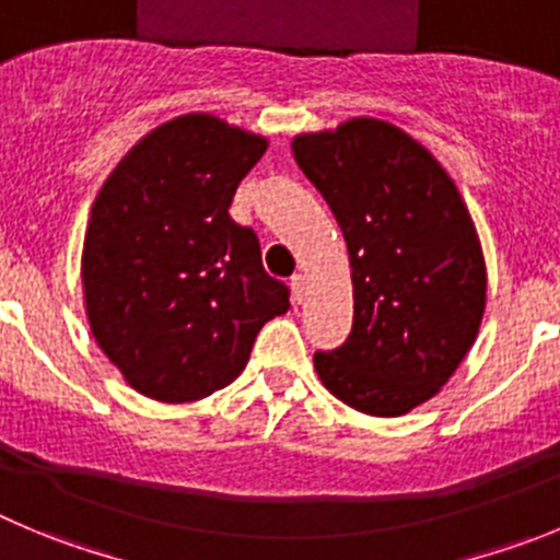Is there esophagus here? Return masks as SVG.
I'll list each match as a JSON object with an SVG mask.
<instances>
[{"label": "esophagus", "mask_w": 560, "mask_h": 560, "mask_svg": "<svg viewBox=\"0 0 560 560\" xmlns=\"http://www.w3.org/2000/svg\"><path fill=\"white\" fill-rule=\"evenodd\" d=\"M290 284H292V295H295V301H304V298H306V284H310L306 273H295V276H292Z\"/></svg>", "instance_id": "1"}]
</instances>
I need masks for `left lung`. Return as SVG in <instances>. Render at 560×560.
<instances>
[{
    "mask_svg": "<svg viewBox=\"0 0 560 560\" xmlns=\"http://www.w3.org/2000/svg\"><path fill=\"white\" fill-rule=\"evenodd\" d=\"M292 151L353 268V328L315 353L317 375L362 415H406L447 384L478 337L486 265L472 218L431 151L378 118L298 135Z\"/></svg>",
    "mask_w": 560,
    "mask_h": 560,
    "instance_id": "left-lung-1",
    "label": "left lung"
}]
</instances>
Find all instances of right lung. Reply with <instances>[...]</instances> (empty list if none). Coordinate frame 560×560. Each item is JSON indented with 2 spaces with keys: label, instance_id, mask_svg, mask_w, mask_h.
Listing matches in <instances>:
<instances>
[{
  "label": "right lung",
  "instance_id": "obj_1",
  "mask_svg": "<svg viewBox=\"0 0 560 560\" xmlns=\"http://www.w3.org/2000/svg\"><path fill=\"white\" fill-rule=\"evenodd\" d=\"M268 140L207 113L145 135L91 209L82 287L91 331L129 386L187 404L232 384L259 328L290 310L254 229L229 215Z\"/></svg>",
  "mask_w": 560,
  "mask_h": 560
}]
</instances>
